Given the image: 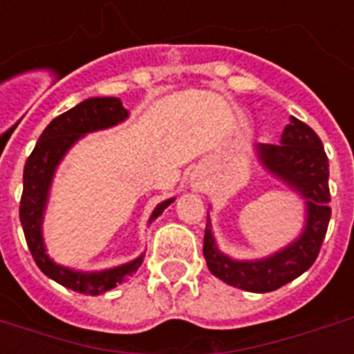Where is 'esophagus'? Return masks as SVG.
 <instances>
[{"label": "esophagus", "mask_w": 354, "mask_h": 354, "mask_svg": "<svg viewBox=\"0 0 354 354\" xmlns=\"http://www.w3.org/2000/svg\"><path fill=\"white\" fill-rule=\"evenodd\" d=\"M193 187H195V189H199V187H201L199 182H193Z\"/></svg>", "instance_id": "1"}]
</instances>
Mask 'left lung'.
<instances>
[{
    "instance_id": "obj_1",
    "label": "left lung",
    "mask_w": 354,
    "mask_h": 354,
    "mask_svg": "<svg viewBox=\"0 0 354 354\" xmlns=\"http://www.w3.org/2000/svg\"><path fill=\"white\" fill-rule=\"evenodd\" d=\"M258 159L267 172L299 193L305 201V225L299 237L261 260H233L216 245L207 220L203 254L210 273L246 292H273L294 281L315 263L330 222L328 157L311 127L290 117L281 144H258Z\"/></svg>"
}]
</instances>
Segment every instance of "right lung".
Instances as JSON below:
<instances>
[{"instance_id":"obj_1","label":"right lung","mask_w":354,"mask_h":354,"mask_svg":"<svg viewBox=\"0 0 354 354\" xmlns=\"http://www.w3.org/2000/svg\"><path fill=\"white\" fill-rule=\"evenodd\" d=\"M129 117V111L123 108L119 98L113 96H102V98H88L77 104L75 108L68 109L62 115L55 117L47 129L41 132V136L35 144L34 151L28 157L24 165V189L20 199V223L24 230L28 248L34 256L35 263L49 279L57 281L66 288L73 292H81L87 296H98L108 290L115 288L127 279H131L136 273V269L144 261V254L136 260L123 263V266L104 269V271H75L70 267L58 266L50 260L45 243H43L41 223L49 189L53 184V176L57 172V167L64 159L68 149L83 138L85 134L94 131H104L117 123H123ZM174 199H167L159 203L149 216L151 223L155 218L162 214V210L169 207Z\"/></svg>"}]
</instances>
